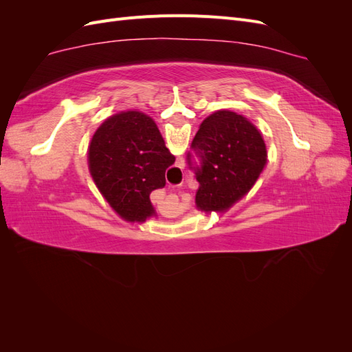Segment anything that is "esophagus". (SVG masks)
Segmentation results:
<instances>
[{"instance_id":"obj_1","label":"esophagus","mask_w":352,"mask_h":352,"mask_svg":"<svg viewBox=\"0 0 352 352\" xmlns=\"http://www.w3.org/2000/svg\"><path fill=\"white\" fill-rule=\"evenodd\" d=\"M176 163H177V164H176L177 167H180V168H184V158H180V157H179V158H177V162H176Z\"/></svg>"}]
</instances>
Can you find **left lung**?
I'll list each match as a JSON object with an SVG mask.
<instances>
[{"instance_id":"1","label":"left lung","mask_w":352,"mask_h":352,"mask_svg":"<svg viewBox=\"0 0 352 352\" xmlns=\"http://www.w3.org/2000/svg\"><path fill=\"white\" fill-rule=\"evenodd\" d=\"M190 148L188 164L199 184L195 202L204 211L232 207L248 194L267 162V150L257 127L228 110L212 113L201 123Z\"/></svg>"}]
</instances>
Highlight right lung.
Instances as JSON below:
<instances>
[{
    "label": "right lung",
    "instance_id": "right-lung-1",
    "mask_svg": "<svg viewBox=\"0 0 352 352\" xmlns=\"http://www.w3.org/2000/svg\"><path fill=\"white\" fill-rule=\"evenodd\" d=\"M175 155L164 145L155 122L141 111H122L94 133L88 164L95 185L111 208L127 221L155 214L150 195L166 185Z\"/></svg>",
    "mask_w": 352,
    "mask_h": 352
}]
</instances>
